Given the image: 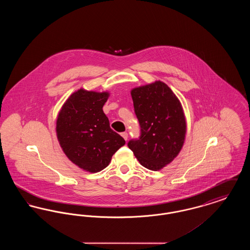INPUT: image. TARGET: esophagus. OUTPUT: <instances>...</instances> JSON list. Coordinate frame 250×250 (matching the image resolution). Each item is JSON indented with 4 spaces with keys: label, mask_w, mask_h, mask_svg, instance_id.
<instances>
[{
    "label": "esophagus",
    "mask_w": 250,
    "mask_h": 250,
    "mask_svg": "<svg viewBox=\"0 0 250 250\" xmlns=\"http://www.w3.org/2000/svg\"><path fill=\"white\" fill-rule=\"evenodd\" d=\"M121 135H122V137H123L125 141H127V139H128V134H127L126 132H123V133H121Z\"/></svg>",
    "instance_id": "34e87169"
}]
</instances>
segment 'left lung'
Segmentation results:
<instances>
[{"mask_svg": "<svg viewBox=\"0 0 250 250\" xmlns=\"http://www.w3.org/2000/svg\"><path fill=\"white\" fill-rule=\"evenodd\" d=\"M131 95L141 136L127 145L141 165L161 169L178 155L185 142L187 124L181 103L159 81L133 89Z\"/></svg>", "mask_w": 250, "mask_h": 250, "instance_id": "8db88e82", "label": "left lung"}]
</instances>
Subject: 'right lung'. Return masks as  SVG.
Returning a JSON list of instances; mask_svg holds the SVG:
<instances>
[{
  "label": "right lung",
  "mask_w": 250,
  "mask_h": 250,
  "mask_svg": "<svg viewBox=\"0 0 250 250\" xmlns=\"http://www.w3.org/2000/svg\"><path fill=\"white\" fill-rule=\"evenodd\" d=\"M108 93L80 89L65 101L56 123L60 145L74 164L98 172L109 164L125 141L112 130L103 111Z\"/></svg>",
  "instance_id": "1"
}]
</instances>
